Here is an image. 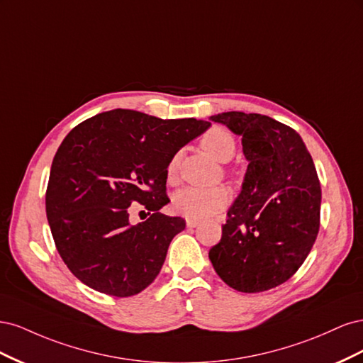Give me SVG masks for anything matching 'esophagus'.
<instances>
[{"label":"esophagus","mask_w":363,"mask_h":363,"mask_svg":"<svg viewBox=\"0 0 363 363\" xmlns=\"http://www.w3.org/2000/svg\"><path fill=\"white\" fill-rule=\"evenodd\" d=\"M186 225L194 228V227H199L200 225V221H195V219H186Z\"/></svg>","instance_id":"1"}]
</instances>
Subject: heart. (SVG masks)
<instances>
[{
  "label": "heart",
  "mask_w": 363,
  "mask_h": 363,
  "mask_svg": "<svg viewBox=\"0 0 363 363\" xmlns=\"http://www.w3.org/2000/svg\"><path fill=\"white\" fill-rule=\"evenodd\" d=\"M201 148L211 155L218 162H228L233 157L236 144L235 138L230 131L223 127H212L200 138ZM180 157L175 155L171 157L167 167V177L169 183L177 180ZM230 201V191L224 186L216 188H184L174 195L172 208L175 213H179L188 219L203 221L206 218H211L215 213L221 212Z\"/></svg>",
  "instance_id": "obj_1"
}]
</instances>
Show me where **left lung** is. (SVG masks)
<instances>
[{"mask_svg":"<svg viewBox=\"0 0 363 363\" xmlns=\"http://www.w3.org/2000/svg\"><path fill=\"white\" fill-rule=\"evenodd\" d=\"M211 119L242 136L248 168L208 259L230 288L272 289L298 271L320 232L321 184L312 156L294 128L269 116L224 112Z\"/></svg>","mask_w":363,"mask_h":363,"instance_id":"left-lung-1","label":"left lung"}]
</instances>
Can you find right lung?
<instances>
[{"mask_svg":"<svg viewBox=\"0 0 363 363\" xmlns=\"http://www.w3.org/2000/svg\"><path fill=\"white\" fill-rule=\"evenodd\" d=\"M208 127L195 118L115 108L63 139L50 171L47 218L60 257L86 286L131 296L155 281L172 238L186 227L183 218L159 212L169 203L168 162ZM133 202L150 215L136 226L128 221Z\"/></svg>","mask_w":363,"mask_h":363,"instance_id":"right-lung-1","label":"right lung"}]
</instances>
